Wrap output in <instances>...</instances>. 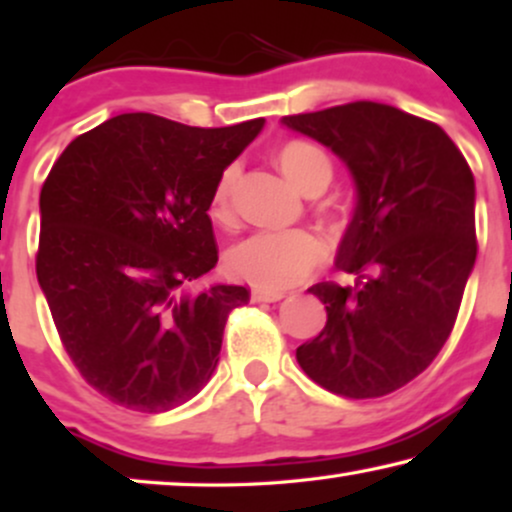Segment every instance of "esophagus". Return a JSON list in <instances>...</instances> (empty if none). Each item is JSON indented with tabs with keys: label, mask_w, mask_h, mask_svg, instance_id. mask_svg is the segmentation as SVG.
<instances>
[{
	"label": "esophagus",
	"mask_w": 512,
	"mask_h": 512,
	"mask_svg": "<svg viewBox=\"0 0 512 512\" xmlns=\"http://www.w3.org/2000/svg\"><path fill=\"white\" fill-rule=\"evenodd\" d=\"M280 299H285V294L264 292V289H253V292H250V301L253 303H276Z\"/></svg>",
	"instance_id": "34e87169"
}]
</instances>
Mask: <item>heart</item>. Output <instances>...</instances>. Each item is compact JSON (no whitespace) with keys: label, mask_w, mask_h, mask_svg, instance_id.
I'll return each mask as SVG.
<instances>
[{"label":"heart","mask_w":512,"mask_h":512,"mask_svg":"<svg viewBox=\"0 0 512 512\" xmlns=\"http://www.w3.org/2000/svg\"><path fill=\"white\" fill-rule=\"evenodd\" d=\"M282 174L305 195H317L333 179L329 156L312 142L292 140L276 154ZM236 167H225L211 190L207 216L216 227L234 223ZM326 257L322 239L305 230L257 232L227 250L225 266L234 278H241L266 292H285L308 280Z\"/></svg>","instance_id":"b5f03b06"}]
</instances>
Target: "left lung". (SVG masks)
Returning <instances> with one entry per match:
<instances>
[{
  "mask_svg": "<svg viewBox=\"0 0 512 512\" xmlns=\"http://www.w3.org/2000/svg\"><path fill=\"white\" fill-rule=\"evenodd\" d=\"M282 124L329 147L356 183L335 257L354 280L308 289L329 319L296 361L335 395L381 398L421 375L453 331L478 253L474 174L444 128L393 105L356 101Z\"/></svg>",
  "mask_w": 512,
  "mask_h": 512,
  "instance_id": "left-lung-1",
  "label": "left lung"
}]
</instances>
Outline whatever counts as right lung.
Here are the masks:
<instances>
[{
    "instance_id": "1",
    "label": "right lung",
    "mask_w": 512,
    "mask_h": 512,
    "mask_svg": "<svg viewBox=\"0 0 512 512\" xmlns=\"http://www.w3.org/2000/svg\"><path fill=\"white\" fill-rule=\"evenodd\" d=\"M264 119L197 128L119 114L68 144L41 188L36 276L61 345L103 398L160 414L202 391L246 287H200L211 190Z\"/></svg>"
}]
</instances>
